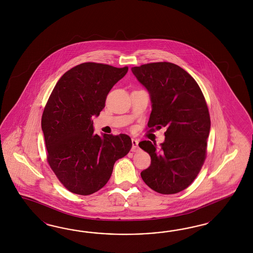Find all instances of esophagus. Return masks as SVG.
I'll use <instances>...</instances> for the list:
<instances>
[{"label":"esophagus","instance_id":"esophagus-1","mask_svg":"<svg viewBox=\"0 0 253 253\" xmlns=\"http://www.w3.org/2000/svg\"><path fill=\"white\" fill-rule=\"evenodd\" d=\"M138 141L137 139H131V151L132 152H138L139 151V147H138Z\"/></svg>","mask_w":253,"mask_h":253}]
</instances>
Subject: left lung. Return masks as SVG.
I'll return each mask as SVG.
<instances>
[{
	"instance_id": "obj_1",
	"label": "left lung",
	"mask_w": 253,
	"mask_h": 253,
	"mask_svg": "<svg viewBox=\"0 0 253 253\" xmlns=\"http://www.w3.org/2000/svg\"><path fill=\"white\" fill-rule=\"evenodd\" d=\"M131 72L150 95L148 128H167L161 148L150 141L139 143L151 158L141 177L158 193L183 191L199 174L206 158L211 119L204 95L190 74L169 62L133 67Z\"/></svg>"
}]
</instances>
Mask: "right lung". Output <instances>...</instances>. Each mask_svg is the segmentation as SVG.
<instances>
[{"label":"right lung","mask_w":253,"mask_h":253,"mask_svg":"<svg viewBox=\"0 0 253 253\" xmlns=\"http://www.w3.org/2000/svg\"><path fill=\"white\" fill-rule=\"evenodd\" d=\"M127 71V67L83 63L67 71L54 86L42 113V130L48 163L69 191L88 196L100 190L116 161L131 148L127 134H95L92 121Z\"/></svg>","instance_id":"add662e5"}]
</instances>
